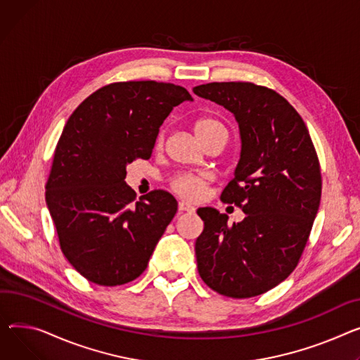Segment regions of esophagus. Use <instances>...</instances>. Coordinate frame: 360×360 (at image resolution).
Here are the masks:
<instances>
[{"label": "esophagus", "instance_id": "esophagus-1", "mask_svg": "<svg viewBox=\"0 0 360 360\" xmlns=\"http://www.w3.org/2000/svg\"><path fill=\"white\" fill-rule=\"evenodd\" d=\"M178 210H179L181 212H184V211H186V212H193V211H195L194 205H191V204H189V202H186V201H181V202L178 204Z\"/></svg>", "mask_w": 360, "mask_h": 360}]
</instances>
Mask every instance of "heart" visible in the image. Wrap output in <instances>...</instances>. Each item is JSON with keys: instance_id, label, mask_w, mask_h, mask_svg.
<instances>
[{"instance_id": "heart-1", "label": "heart", "mask_w": 360, "mask_h": 360, "mask_svg": "<svg viewBox=\"0 0 360 360\" xmlns=\"http://www.w3.org/2000/svg\"><path fill=\"white\" fill-rule=\"evenodd\" d=\"M195 134L201 141L215 133H226V127L215 118H200L194 126ZM163 133H160L156 139V146L163 145ZM211 182V176L208 174H181L171 181V188L174 193L185 200L197 201L201 200L205 191Z\"/></svg>"}]
</instances>
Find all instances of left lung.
Segmentation results:
<instances>
[{"label":"left lung","mask_w":360,"mask_h":360,"mask_svg":"<svg viewBox=\"0 0 360 360\" xmlns=\"http://www.w3.org/2000/svg\"><path fill=\"white\" fill-rule=\"evenodd\" d=\"M194 94L234 114L240 160L220 200L246 214L240 223L205 207L195 242L198 274L211 290L250 298L291 275L321 198L320 162L297 110L276 91L252 82H211Z\"/></svg>","instance_id":"left-lung-1"}]
</instances>
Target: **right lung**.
I'll return each mask as SVG.
<instances>
[{"label":"right lung","mask_w":360,"mask_h":360,"mask_svg":"<svg viewBox=\"0 0 360 360\" xmlns=\"http://www.w3.org/2000/svg\"><path fill=\"white\" fill-rule=\"evenodd\" d=\"M191 100L174 84L114 82L70 114L46 182V204L65 257L89 282L123 285L148 268L178 202L162 189L136 201L126 166L152 156L165 118Z\"/></svg>","instance_id":"obj_1"}]
</instances>
